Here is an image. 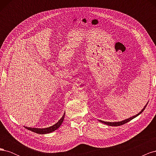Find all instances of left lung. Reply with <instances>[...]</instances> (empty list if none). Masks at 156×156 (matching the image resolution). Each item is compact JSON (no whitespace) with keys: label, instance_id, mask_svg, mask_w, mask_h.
<instances>
[{"label":"left lung","instance_id":"obj_1","mask_svg":"<svg viewBox=\"0 0 156 156\" xmlns=\"http://www.w3.org/2000/svg\"><path fill=\"white\" fill-rule=\"evenodd\" d=\"M148 103H147V104H148ZM147 104H146V105L144 106V107L143 108L142 111H141L140 112H139L137 115H135V116H132V117H131V118H129V119H126V120H122V121H120V122H105V121H102V120H99V121H100L101 122H102V123H103V124H107V125H108V126H121V125H123V124L127 123V122H129V121L131 120L132 119H135V117L139 116L140 114H141V113H142V112H143V111L145 109V108H146V105H147Z\"/></svg>","mask_w":156,"mask_h":156}]
</instances>
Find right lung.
Instances as JSON below:
<instances>
[{
    "instance_id": "add662e5",
    "label": "right lung",
    "mask_w": 156,
    "mask_h": 156,
    "mask_svg": "<svg viewBox=\"0 0 156 156\" xmlns=\"http://www.w3.org/2000/svg\"><path fill=\"white\" fill-rule=\"evenodd\" d=\"M64 116H65V113L62 116V117L59 120V121L58 122H56L55 125L50 126L49 127H46V128H41H41H34V127H25L27 129L30 130L31 131H33V132H34V133H38V134L49 133H51V132L55 131L56 129H57L58 127L61 126V124H62V123L63 122Z\"/></svg>"
}]
</instances>
